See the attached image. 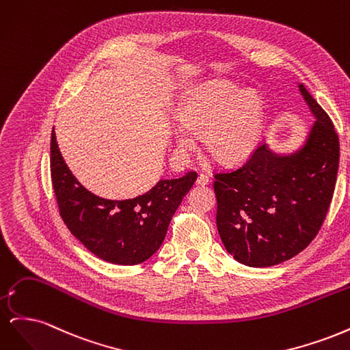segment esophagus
<instances>
[{"mask_svg": "<svg viewBox=\"0 0 350 350\" xmlns=\"http://www.w3.org/2000/svg\"><path fill=\"white\" fill-rule=\"evenodd\" d=\"M208 181H210V179H208L207 175L200 174V175L197 176V185H207Z\"/></svg>", "mask_w": 350, "mask_h": 350, "instance_id": "obj_1", "label": "esophagus"}]
</instances>
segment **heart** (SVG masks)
Instances as JSON below:
<instances>
[{
    "label": "heart",
    "mask_w": 350,
    "mask_h": 350,
    "mask_svg": "<svg viewBox=\"0 0 350 350\" xmlns=\"http://www.w3.org/2000/svg\"><path fill=\"white\" fill-rule=\"evenodd\" d=\"M178 149L191 150L204 135L206 152L221 165H237L256 149L262 131V102L256 92L226 81H208L189 92L178 108Z\"/></svg>",
    "instance_id": "heart-1"
}]
</instances>
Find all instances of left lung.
Instances as JSON below:
<instances>
[{"instance_id":"left-lung-1","label":"left lung","mask_w":350,"mask_h":350,"mask_svg":"<svg viewBox=\"0 0 350 350\" xmlns=\"http://www.w3.org/2000/svg\"><path fill=\"white\" fill-rule=\"evenodd\" d=\"M314 124L291 152L262 144L238 171L217 174V230L226 251L248 267L288 261L319 234L334 193L338 137L301 83Z\"/></svg>"}]
</instances>
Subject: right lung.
Here are the masks:
<instances>
[{"label":"right lung","instance_id":"1","mask_svg":"<svg viewBox=\"0 0 350 350\" xmlns=\"http://www.w3.org/2000/svg\"><path fill=\"white\" fill-rule=\"evenodd\" d=\"M51 176L59 215L71 234L94 256L120 266L149 260L161 248L167 226L197 174L161 179L150 191L129 200L90 193L62 157L55 131L51 135Z\"/></svg>","mask_w":350,"mask_h":350}]
</instances>
